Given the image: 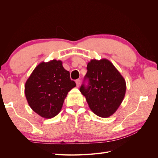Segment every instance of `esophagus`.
<instances>
[{"mask_svg": "<svg viewBox=\"0 0 158 158\" xmlns=\"http://www.w3.org/2000/svg\"><path fill=\"white\" fill-rule=\"evenodd\" d=\"M76 86L79 87L80 86V80H76Z\"/></svg>", "mask_w": 158, "mask_h": 158, "instance_id": "obj_1", "label": "esophagus"}]
</instances>
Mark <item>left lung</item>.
<instances>
[{
	"mask_svg": "<svg viewBox=\"0 0 158 158\" xmlns=\"http://www.w3.org/2000/svg\"><path fill=\"white\" fill-rule=\"evenodd\" d=\"M87 70L80 92L96 115L103 118L111 116L125 95V79L107 59L91 60ZM85 81H88L87 85L85 84Z\"/></svg>",
	"mask_w": 158,
	"mask_h": 158,
	"instance_id": "obj_1",
	"label": "left lung"
}]
</instances>
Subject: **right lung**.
Returning <instances> with one entry per match:
<instances>
[{
	"mask_svg": "<svg viewBox=\"0 0 158 158\" xmlns=\"http://www.w3.org/2000/svg\"><path fill=\"white\" fill-rule=\"evenodd\" d=\"M61 60L42 62L33 70L25 84L30 107L41 117L51 118L58 114L68 92L76 86Z\"/></svg>",
	"mask_w": 158,
	"mask_h": 158,
	"instance_id": "obj_1",
	"label": "right lung"
}]
</instances>
